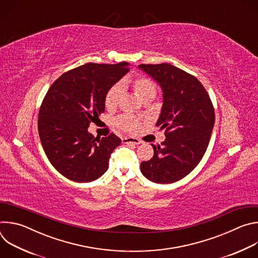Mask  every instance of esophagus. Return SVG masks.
I'll use <instances>...</instances> for the list:
<instances>
[{
  "mask_svg": "<svg viewBox=\"0 0 258 258\" xmlns=\"http://www.w3.org/2000/svg\"><path fill=\"white\" fill-rule=\"evenodd\" d=\"M122 143L124 144H135V145H139L141 144L142 142L137 139V138H134V137H130V138H123L122 139Z\"/></svg>",
  "mask_w": 258,
  "mask_h": 258,
  "instance_id": "obj_1",
  "label": "esophagus"
}]
</instances>
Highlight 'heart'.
Instances as JSON below:
<instances>
[{
    "instance_id": "heart-1",
    "label": "heart",
    "mask_w": 258,
    "mask_h": 258,
    "mask_svg": "<svg viewBox=\"0 0 258 258\" xmlns=\"http://www.w3.org/2000/svg\"><path fill=\"white\" fill-rule=\"evenodd\" d=\"M127 85H132L136 95L142 100H146L148 98H154L156 94V88L153 82L147 78H138L135 81L123 80L121 84H115L110 88L105 95V106L108 109H113L118 104L120 96L122 94V87ZM116 125L125 132H134L136 131L140 123L139 121L131 115H121L116 119Z\"/></svg>"
}]
</instances>
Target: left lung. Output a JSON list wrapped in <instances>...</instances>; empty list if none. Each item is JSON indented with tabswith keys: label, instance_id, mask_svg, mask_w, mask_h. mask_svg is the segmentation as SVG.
<instances>
[{
	"label": "left lung",
	"instance_id": "left-lung-1",
	"mask_svg": "<svg viewBox=\"0 0 258 258\" xmlns=\"http://www.w3.org/2000/svg\"><path fill=\"white\" fill-rule=\"evenodd\" d=\"M162 91L156 126L165 131L161 146L152 145V159L141 163V172L157 183H171L188 175L201 161L214 125V109L202 84L168 63L141 64Z\"/></svg>",
	"mask_w": 258,
	"mask_h": 258
}]
</instances>
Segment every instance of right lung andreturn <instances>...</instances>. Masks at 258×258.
Returning <instances> with one entry per match:
<instances>
[{"instance_id":"obj_1","label":"right lung","mask_w":258,"mask_h":258,"mask_svg":"<svg viewBox=\"0 0 258 258\" xmlns=\"http://www.w3.org/2000/svg\"><path fill=\"white\" fill-rule=\"evenodd\" d=\"M128 66L87 63L65 72L47 92L39 112V135L49 161L68 179L90 182L107 171L121 140L114 134L95 138L88 127L104 113L107 91L126 75Z\"/></svg>"}]
</instances>
